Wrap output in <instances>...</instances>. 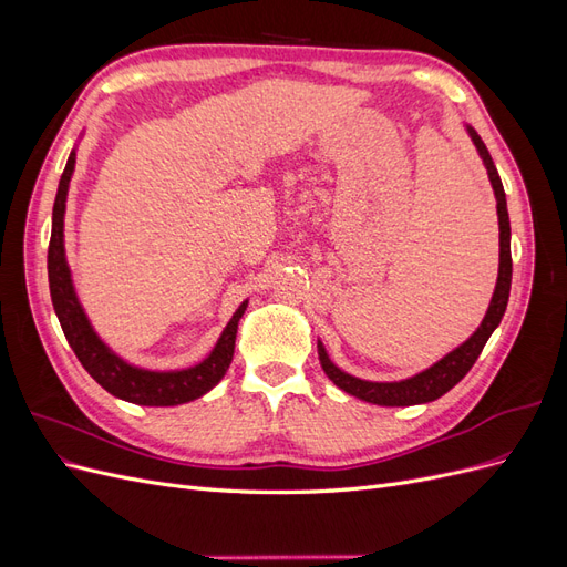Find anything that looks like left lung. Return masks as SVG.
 Returning a JSON list of instances; mask_svg holds the SVG:
<instances>
[{
  "label": "left lung",
  "instance_id": "obj_1",
  "mask_svg": "<svg viewBox=\"0 0 567 567\" xmlns=\"http://www.w3.org/2000/svg\"><path fill=\"white\" fill-rule=\"evenodd\" d=\"M466 132L473 140L480 158H483V165L487 167V177L489 184L494 188V198H496V217H499V277H496V286L494 293L487 307L485 319L480 321V326L475 329V333L461 342L456 350H452L450 354H444L440 362H435L433 367H427L425 371L411 375V379L404 381H392V383H375V381H362L357 375H350L342 369H338L329 354H326L323 342H317L319 350V362L323 373L340 388L346 390L348 394H354V398L371 402V404H381V406H411V404H425L433 402L437 398H442L444 392H450L463 375L471 371V367L475 364V359L483 352L485 342L489 340V336L494 333L496 326L502 323V317L506 312L508 305V293H511V271H513V262H511V221H508V210H506V194H504V184L499 179V173H496L494 161L489 156V151L485 146V142L480 140V134L466 125Z\"/></svg>",
  "mask_w": 567,
  "mask_h": 567
}]
</instances>
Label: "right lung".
<instances>
[{"mask_svg": "<svg viewBox=\"0 0 567 567\" xmlns=\"http://www.w3.org/2000/svg\"><path fill=\"white\" fill-rule=\"evenodd\" d=\"M73 169H75V148L71 151V156H68L65 169L59 182L54 213H51V238H49V255H47L51 302H54V310L61 321L68 346L73 348L80 364L87 369L92 379L101 388L109 390L113 398H120L132 404H142V406H177V404L203 398L205 392H210L221 381V375L227 373L231 364L238 321H241L246 312L248 300L238 305V310L229 319L227 329L221 331L219 340L215 342L213 352L196 367L179 369V371H151V369H142L125 362V359L115 354L92 329V323L78 300L71 267H68V260H65L63 217H65L68 186H71Z\"/></svg>", "mask_w": 567, "mask_h": 567, "instance_id": "1", "label": "right lung"}]
</instances>
